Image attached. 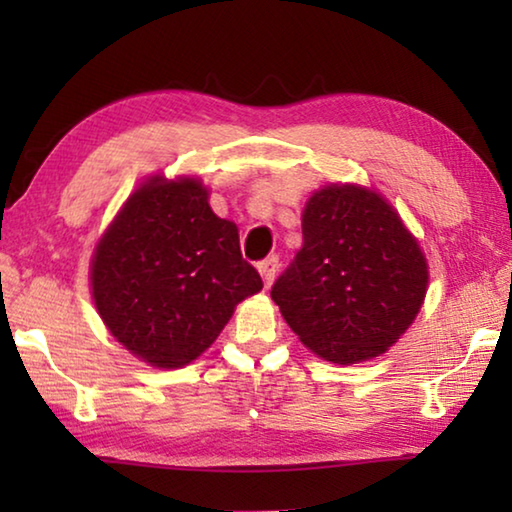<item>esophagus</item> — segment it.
<instances>
[{
    "instance_id": "esophagus-1",
    "label": "esophagus",
    "mask_w": 512,
    "mask_h": 512,
    "mask_svg": "<svg viewBox=\"0 0 512 512\" xmlns=\"http://www.w3.org/2000/svg\"><path fill=\"white\" fill-rule=\"evenodd\" d=\"M277 268H280V259H277V255H271V257H266L264 262H259V273H262V280L266 287H271L273 284Z\"/></svg>"
}]
</instances>
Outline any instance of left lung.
<instances>
[{"label": "left lung", "instance_id": "1", "mask_svg": "<svg viewBox=\"0 0 512 512\" xmlns=\"http://www.w3.org/2000/svg\"><path fill=\"white\" fill-rule=\"evenodd\" d=\"M427 262L400 216L375 192L325 187L302 214V248L271 298L318 357L366 361L413 323L427 293Z\"/></svg>", "mask_w": 512, "mask_h": 512}]
</instances>
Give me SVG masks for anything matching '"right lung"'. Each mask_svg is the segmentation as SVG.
I'll return each mask as SVG.
<instances>
[{
	"label": "right lung",
	"mask_w": 512,
	"mask_h": 512,
	"mask_svg": "<svg viewBox=\"0 0 512 512\" xmlns=\"http://www.w3.org/2000/svg\"><path fill=\"white\" fill-rule=\"evenodd\" d=\"M239 232L198 180L153 178L128 198L92 259V296L112 336L158 368L214 343L237 302L262 289Z\"/></svg>",
	"instance_id": "add662e5"
}]
</instances>
